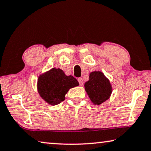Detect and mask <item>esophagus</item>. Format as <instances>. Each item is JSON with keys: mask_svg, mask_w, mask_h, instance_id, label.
<instances>
[{"mask_svg": "<svg viewBox=\"0 0 151 151\" xmlns=\"http://www.w3.org/2000/svg\"><path fill=\"white\" fill-rule=\"evenodd\" d=\"M78 82H79V84H80V86L83 85L84 81H83V79H82V78H78Z\"/></svg>", "mask_w": 151, "mask_h": 151, "instance_id": "obj_1", "label": "esophagus"}]
</instances>
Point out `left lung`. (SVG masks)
<instances>
[{"instance_id": "obj_1", "label": "left lung", "mask_w": 151, "mask_h": 151, "mask_svg": "<svg viewBox=\"0 0 151 151\" xmlns=\"http://www.w3.org/2000/svg\"><path fill=\"white\" fill-rule=\"evenodd\" d=\"M84 88L94 105H100L108 100L112 93V86L102 71L89 73V80L84 83Z\"/></svg>"}]
</instances>
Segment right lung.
Masks as SVG:
<instances>
[{
	"mask_svg": "<svg viewBox=\"0 0 151 151\" xmlns=\"http://www.w3.org/2000/svg\"><path fill=\"white\" fill-rule=\"evenodd\" d=\"M78 85L79 82L73 76H66L59 68H52L38 76L37 89L42 99L54 106L65 100L70 88Z\"/></svg>",
	"mask_w": 151,
	"mask_h": 151,
	"instance_id": "1",
	"label": "right lung"
}]
</instances>
